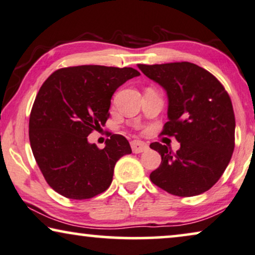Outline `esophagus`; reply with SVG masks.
Instances as JSON below:
<instances>
[{"label": "esophagus", "mask_w": 255, "mask_h": 255, "mask_svg": "<svg viewBox=\"0 0 255 255\" xmlns=\"http://www.w3.org/2000/svg\"><path fill=\"white\" fill-rule=\"evenodd\" d=\"M130 145H131L132 152H135V153L143 152V151H145V150H148V148H149L148 144H146L145 142L137 141V139H134V141H131Z\"/></svg>", "instance_id": "1"}]
</instances>
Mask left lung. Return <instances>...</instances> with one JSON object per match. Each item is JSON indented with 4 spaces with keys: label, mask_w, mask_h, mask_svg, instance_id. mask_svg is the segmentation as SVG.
Returning a JSON list of instances; mask_svg holds the SVG:
<instances>
[{
    "label": "left lung",
    "mask_w": 255,
    "mask_h": 255,
    "mask_svg": "<svg viewBox=\"0 0 255 255\" xmlns=\"http://www.w3.org/2000/svg\"><path fill=\"white\" fill-rule=\"evenodd\" d=\"M167 95V118L162 134L180 143L172 153L153 142L162 163L151 172L156 186L177 196H195L218 181L235 149L236 120L230 97L214 75L191 62L138 64Z\"/></svg>",
    "instance_id": "8db88e82"
}]
</instances>
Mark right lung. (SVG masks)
Masks as SVG:
<instances>
[{"mask_svg": "<svg viewBox=\"0 0 255 255\" xmlns=\"http://www.w3.org/2000/svg\"><path fill=\"white\" fill-rule=\"evenodd\" d=\"M132 68L77 66L53 73L32 107L31 149L47 184L64 198L91 199L105 192L116 163L131 153L127 138L113 134L99 149L88 141L109 119L113 93L132 77Z\"/></svg>", "mask_w": 255, "mask_h": 255, "instance_id": "obj_1", "label": "right lung"}]
</instances>
